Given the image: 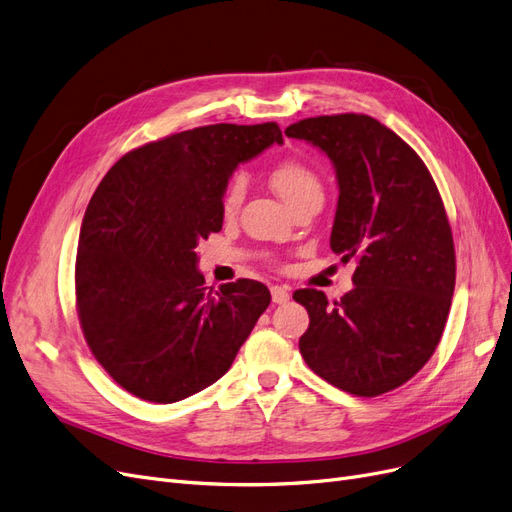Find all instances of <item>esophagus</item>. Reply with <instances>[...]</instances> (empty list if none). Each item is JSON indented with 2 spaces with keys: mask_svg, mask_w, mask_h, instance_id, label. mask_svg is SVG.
<instances>
[{
  "mask_svg": "<svg viewBox=\"0 0 512 512\" xmlns=\"http://www.w3.org/2000/svg\"><path fill=\"white\" fill-rule=\"evenodd\" d=\"M270 293H272V301H274V304H287L289 297H291V293H289L287 287H278V285L272 287Z\"/></svg>",
  "mask_w": 512,
  "mask_h": 512,
  "instance_id": "esophagus-1",
  "label": "esophagus"
}]
</instances>
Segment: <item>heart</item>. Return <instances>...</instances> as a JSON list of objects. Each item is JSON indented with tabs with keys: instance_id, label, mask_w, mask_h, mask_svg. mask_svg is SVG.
<instances>
[{
	"instance_id": "heart-1",
	"label": "heart",
	"mask_w": 512,
	"mask_h": 512,
	"mask_svg": "<svg viewBox=\"0 0 512 512\" xmlns=\"http://www.w3.org/2000/svg\"><path fill=\"white\" fill-rule=\"evenodd\" d=\"M270 183L274 192L285 200L287 204H293L299 198L306 196H320V179L314 170L297 158L280 160L270 173ZM244 198V179L232 177L227 181L221 198L223 213H234Z\"/></svg>"
}]
</instances>
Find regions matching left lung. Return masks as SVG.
<instances>
[{"label":"left lung","mask_w":512,"mask_h":512,"mask_svg":"<svg viewBox=\"0 0 512 512\" xmlns=\"http://www.w3.org/2000/svg\"><path fill=\"white\" fill-rule=\"evenodd\" d=\"M285 135L331 160L339 187L331 251L356 257L339 301L299 289L308 367L335 388L377 396L403 386L439 346L456 287L445 206L420 156L369 116L339 113L291 124Z\"/></svg>","instance_id":"1"}]
</instances>
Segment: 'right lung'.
Returning <instances> with one entry per match:
<instances>
[{
    "mask_svg": "<svg viewBox=\"0 0 512 512\" xmlns=\"http://www.w3.org/2000/svg\"><path fill=\"white\" fill-rule=\"evenodd\" d=\"M274 143V122L177 132L120 158L92 194L75 261L80 325L139 399L177 403L215 384L270 306L268 287L249 278L206 291L196 246L221 230L238 164Z\"/></svg>",
    "mask_w": 512,
    "mask_h": 512,
    "instance_id": "1",
    "label": "right lung"
}]
</instances>
